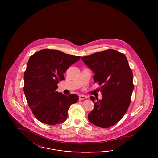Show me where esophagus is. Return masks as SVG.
<instances>
[{
    "label": "esophagus",
    "mask_w": 158,
    "mask_h": 158,
    "mask_svg": "<svg viewBox=\"0 0 158 158\" xmlns=\"http://www.w3.org/2000/svg\"><path fill=\"white\" fill-rule=\"evenodd\" d=\"M87 98V97L86 96H84V95H80L79 96V100H84Z\"/></svg>",
    "instance_id": "esophagus-1"
}]
</instances>
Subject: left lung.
Listing matches in <instances>:
<instances>
[{"label":"left lung","mask_w":158,"mask_h":158,"mask_svg":"<svg viewBox=\"0 0 158 158\" xmlns=\"http://www.w3.org/2000/svg\"><path fill=\"white\" fill-rule=\"evenodd\" d=\"M94 73V83H98L102 98L90 99L94 109L88 115L91 123L108 128L121 119L129 106L134 89L133 72L124 54L108 49L81 57Z\"/></svg>","instance_id":"obj_1"}]
</instances>
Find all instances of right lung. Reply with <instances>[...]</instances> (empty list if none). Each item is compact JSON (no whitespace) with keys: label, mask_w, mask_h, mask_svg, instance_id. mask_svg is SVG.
Returning <instances> with one entry per match:
<instances>
[{"label":"right lung","mask_w":158,"mask_h":158,"mask_svg":"<svg viewBox=\"0 0 158 158\" xmlns=\"http://www.w3.org/2000/svg\"><path fill=\"white\" fill-rule=\"evenodd\" d=\"M80 58L50 49L41 50L29 58L24 72V91L29 108L40 122L54 125L67 119L68 110L79 97L58 93L57 84L65 79L63 73L67 69Z\"/></svg>","instance_id":"obj_1"}]
</instances>
